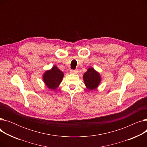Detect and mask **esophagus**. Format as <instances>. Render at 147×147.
Returning <instances> with one entry per match:
<instances>
[{"instance_id":"34e87169","label":"esophagus","mask_w":147,"mask_h":147,"mask_svg":"<svg viewBox=\"0 0 147 147\" xmlns=\"http://www.w3.org/2000/svg\"><path fill=\"white\" fill-rule=\"evenodd\" d=\"M69 73L71 74H76L78 73V70H74V69H71L70 71H69Z\"/></svg>"}]
</instances>
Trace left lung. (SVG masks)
Segmentation results:
<instances>
[{
	"instance_id": "left-lung-1",
	"label": "left lung",
	"mask_w": 147,
	"mask_h": 147,
	"mask_svg": "<svg viewBox=\"0 0 147 147\" xmlns=\"http://www.w3.org/2000/svg\"><path fill=\"white\" fill-rule=\"evenodd\" d=\"M84 83L89 90H94L99 85L101 77L93 67H89L83 76Z\"/></svg>"
}]
</instances>
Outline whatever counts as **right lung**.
Here are the masks:
<instances>
[{
    "label": "right lung",
    "mask_w": 147,
    "mask_h": 147,
    "mask_svg": "<svg viewBox=\"0 0 147 147\" xmlns=\"http://www.w3.org/2000/svg\"><path fill=\"white\" fill-rule=\"evenodd\" d=\"M64 73L55 65L46 70L43 75V80L49 89L56 90L64 78Z\"/></svg>",
    "instance_id": "obj_1"
}]
</instances>
